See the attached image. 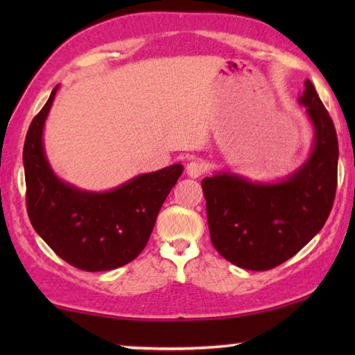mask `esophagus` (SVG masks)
Segmentation results:
<instances>
[{
  "instance_id": "1",
  "label": "esophagus",
  "mask_w": 355,
  "mask_h": 355,
  "mask_svg": "<svg viewBox=\"0 0 355 355\" xmlns=\"http://www.w3.org/2000/svg\"><path fill=\"white\" fill-rule=\"evenodd\" d=\"M205 171H207L205 164H203L199 159H192V161H189L188 166H186V173H188L191 178H199L200 175L205 173Z\"/></svg>"
}]
</instances>
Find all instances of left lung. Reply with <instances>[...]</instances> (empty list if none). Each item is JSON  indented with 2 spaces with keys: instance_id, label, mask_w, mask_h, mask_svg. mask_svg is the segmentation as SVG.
<instances>
[{
  "instance_id": "8db88e82",
  "label": "left lung",
  "mask_w": 355,
  "mask_h": 355,
  "mask_svg": "<svg viewBox=\"0 0 355 355\" xmlns=\"http://www.w3.org/2000/svg\"><path fill=\"white\" fill-rule=\"evenodd\" d=\"M300 105L315 130L309 159L280 183H252L235 173L202 180L214 249L236 266L268 271L285 263L326 224L338 172L332 119L310 80Z\"/></svg>"
}]
</instances>
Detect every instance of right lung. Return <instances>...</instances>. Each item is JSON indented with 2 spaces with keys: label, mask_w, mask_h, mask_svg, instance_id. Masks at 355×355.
<instances>
[{
  "label": "right lung",
  "mask_w": 355,
  "mask_h": 355,
  "mask_svg": "<svg viewBox=\"0 0 355 355\" xmlns=\"http://www.w3.org/2000/svg\"><path fill=\"white\" fill-rule=\"evenodd\" d=\"M58 86L33 119L23 147L26 209L39 236L58 257L83 271L123 266L141 254L182 164L142 173L107 192L81 191L59 180L44 150V125Z\"/></svg>",
  "instance_id": "add662e5"
}]
</instances>
